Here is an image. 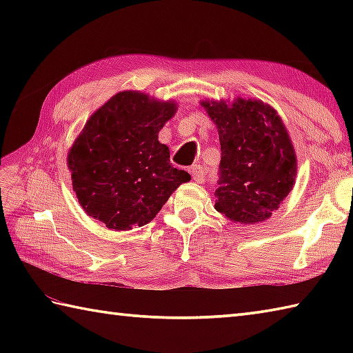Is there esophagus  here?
I'll return each instance as SVG.
<instances>
[{"mask_svg": "<svg viewBox=\"0 0 353 353\" xmlns=\"http://www.w3.org/2000/svg\"><path fill=\"white\" fill-rule=\"evenodd\" d=\"M188 171L196 182L201 183L205 181V170H203V167H200V165H191Z\"/></svg>", "mask_w": 353, "mask_h": 353, "instance_id": "obj_1", "label": "esophagus"}]
</instances>
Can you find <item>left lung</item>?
Returning a JSON list of instances; mask_svg holds the SVG:
<instances>
[{"instance_id": "obj_1", "label": "left lung", "mask_w": 353, "mask_h": 353, "mask_svg": "<svg viewBox=\"0 0 353 353\" xmlns=\"http://www.w3.org/2000/svg\"><path fill=\"white\" fill-rule=\"evenodd\" d=\"M203 106L219 127L221 145L215 209L236 223L264 221L292 190L297 171L282 119L258 100Z\"/></svg>"}]
</instances>
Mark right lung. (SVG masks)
Returning a JSON list of instances; mask_svg holds the SVG:
<instances>
[{
	"instance_id": "1",
	"label": "right lung",
	"mask_w": 353,
	"mask_h": 353,
	"mask_svg": "<svg viewBox=\"0 0 353 353\" xmlns=\"http://www.w3.org/2000/svg\"><path fill=\"white\" fill-rule=\"evenodd\" d=\"M176 109L172 101L124 91L89 118L68 154L72 188L89 216L114 230L144 226L179 185L191 181L157 141Z\"/></svg>"
}]
</instances>
